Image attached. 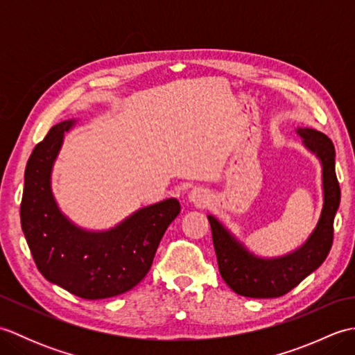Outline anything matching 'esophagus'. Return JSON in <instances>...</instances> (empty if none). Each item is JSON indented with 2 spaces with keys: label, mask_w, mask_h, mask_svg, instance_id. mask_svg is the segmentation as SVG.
<instances>
[{
  "label": "esophagus",
  "mask_w": 355,
  "mask_h": 355,
  "mask_svg": "<svg viewBox=\"0 0 355 355\" xmlns=\"http://www.w3.org/2000/svg\"><path fill=\"white\" fill-rule=\"evenodd\" d=\"M187 197H189V201H192L193 205H197V206H205L206 202H209V200H210L209 192L206 189H202V187H195V189H192L189 192Z\"/></svg>",
  "instance_id": "1"
}]
</instances>
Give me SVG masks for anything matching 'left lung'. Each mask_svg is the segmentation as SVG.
Here are the masks:
<instances>
[{
  "label": "left lung",
  "instance_id": "8db88e82",
  "mask_svg": "<svg viewBox=\"0 0 355 355\" xmlns=\"http://www.w3.org/2000/svg\"><path fill=\"white\" fill-rule=\"evenodd\" d=\"M306 148L318 154L323 168V209L318 227L294 253L279 259H259L236 243L214 216H207L221 277L230 288L245 297H279L291 291L319 268L333 245L334 216L340 205V186L336 175V149L325 134L299 128Z\"/></svg>",
  "mask_w": 355,
  "mask_h": 355
}]
</instances>
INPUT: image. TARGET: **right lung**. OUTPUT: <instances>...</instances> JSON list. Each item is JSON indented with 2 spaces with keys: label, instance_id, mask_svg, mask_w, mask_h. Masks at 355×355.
Returning a JSON list of instances; mask_svg holds the SVG:
<instances>
[{
  "label": "right lung",
  "instance_id": "add662e5",
  "mask_svg": "<svg viewBox=\"0 0 355 355\" xmlns=\"http://www.w3.org/2000/svg\"><path fill=\"white\" fill-rule=\"evenodd\" d=\"M74 122L51 128L35 146L24 173L21 227L37 270L74 296L107 299L134 288L153 266L158 244L178 216L175 198L140 209L116 229L92 233L78 229L59 212L50 189L53 162L64 132Z\"/></svg>",
  "mask_w": 355,
  "mask_h": 355
}]
</instances>
